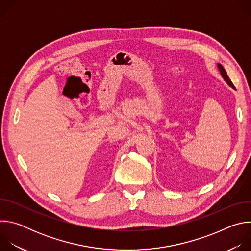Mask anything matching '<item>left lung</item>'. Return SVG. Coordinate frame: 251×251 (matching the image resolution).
Instances as JSON below:
<instances>
[{
	"label": "left lung",
	"instance_id": "obj_1",
	"mask_svg": "<svg viewBox=\"0 0 251 251\" xmlns=\"http://www.w3.org/2000/svg\"><path fill=\"white\" fill-rule=\"evenodd\" d=\"M218 67H219V69H220V71H221V75H222V76L224 77V79L226 81V83L230 86V87H232L233 89H235V87H234V85H233V83L231 82V80L229 79V77L227 76V74H226V69L224 68V66L222 65V64H220V63H218Z\"/></svg>",
	"mask_w": 251,
	"mask_h": 251
}]
</instances>
